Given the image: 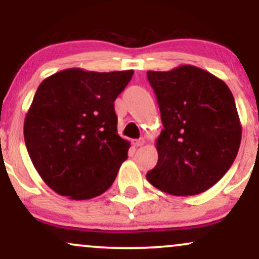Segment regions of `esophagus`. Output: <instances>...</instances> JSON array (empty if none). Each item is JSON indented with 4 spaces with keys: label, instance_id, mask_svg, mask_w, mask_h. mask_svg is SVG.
Segmentation results:
<instances>
[{
    "label": "esophagus",
    "instance_id": "34e87169",
    "mask_svg": "<svg viewBox=\"0 0 259 259\" xmlns=\"http://www.w3.org/2000/svg\"><path fill=\"white\" fill-rule=\"evenodd\" d=\"M133 144H134V146H135V147H141V146H144L145 144H146V141H145V139H139V140H135Z\"/></svg>",
    "mask_w": 259,
    "mask_h": 259
}]
</instances>
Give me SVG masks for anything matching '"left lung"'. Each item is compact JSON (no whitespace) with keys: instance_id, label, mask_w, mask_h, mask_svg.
<instances>
[{"instance_id":"1","label":"left lung","mask_w":259,"mask_h":259,"mask_svg":"<svg viewBox=\"0 0 259 259\" xmlns=\"http://www.w3.org/2000/svg\"><path fill=\"white\" fill-rule=\"evenodd\" d=\"M164 129L156 142L158 162L146 175L160 191L192 196L207 191L234 163L241 123L230 89L195 65L148 70Z\"/></svg>"}]
</instances>
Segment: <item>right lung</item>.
<instances>
[{
  "label": "right lung",
  "mask_w": 259,
  "mask_h": 259,
  "mask_svg": "<svg viewBox=\"0 0 259 259\" xmlns=\"http://www.w3.org/2000/svg\"><path fill=\"white\" fill-rule=\"evenodd\" d=\"M133 74L70 68L37 88L24 140L35 169L58 195L90 200L115 180L130 142L118 135L114 101Z\"/></svg>",
  "instance_id": "1"
}]
</instances>
